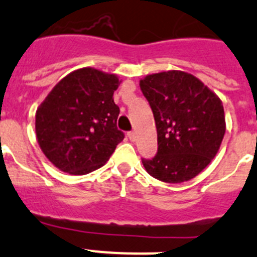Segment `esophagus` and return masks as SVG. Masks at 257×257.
Listing matches in <instances>:
<instances>
[{
  "mask_svg": "<svg viewBox=\"0 0 257 257\" xmlns=\"http://www.w3.org/2000/svg\"><path fill=\"white\" fill-rule=\"evenodd\" d=\"M126 136H128V138L131 141H136V138H137V133H136V132H128V134H126Z\"/></svg>",
  "mask_w": 257,
  "mask_h": 257,
  "instance_id": "1",
  "label": "esophagus"
}]
</instances>
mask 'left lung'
Instances as JSON below:
<instances>
[{"mask_svg":"<svg viewBox=\"0 0 257 257\" xmlns=\"http://www.w3.org/2000/svg\"><path fill=\"white\" fill-rule=\"evenodd\" d=\"M140 87L154 112L159 146L156 156L142 159L145 169L166 183L195 178L220 149L225 133L220 98L180 70L147 75Z\"/></svg>","mask_w":257,"mask_h":257,"instance_id":"left-lung-1","label":"left lung"}]
</instances>
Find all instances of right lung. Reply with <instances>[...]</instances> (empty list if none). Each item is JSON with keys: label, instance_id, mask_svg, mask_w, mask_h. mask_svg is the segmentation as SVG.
Masks as SVG:
<instances>
[{"label": "right lung", "instance_id": "1", "mask_svg": "<svg viewBox=\"0 0 257 257\" xmlns=\"http://www.w3.org/2000/svg\"><path fill=\"white\" fill-rule=\"evenodd\" d=\"M115 74L83 68L62 78L36 112L37 141L61 172L83 175L105 165L124 133L116 126Z\"/></svg>", "mask_w": 257, "mask_h": 257}]
</instances>
